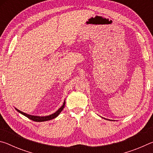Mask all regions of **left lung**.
<instances>
[{
  "mask_svg": "<svg viewBox=\"0 0 153 153\" xmlns=\"http://www.w3.org/2000/svg\"><path fill=\"white\" fill-rule=\"evenodd\" d=\"M104 119H105V118H104Z\"/></svg>",
  "mask_w": 153,
  "mask_h": 153,
  "instance_id": "8db88e82",
  "label": "left lung"
}]
</instances>
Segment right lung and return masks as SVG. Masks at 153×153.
Here are the masks:
<instances>
[{"mask_svg":"<svg viewBox=\"0 0 153 153\" xmlns=\"http://www.w3.org/2000/svg\"><path fill=\"white\" fill-rule=\"evenodd\" d=\"M65 100H64L63 105H62L61 107L59 108L55 113H54L53 114H51V115H47V116H36V115H30V114H27L25 113L22 112V111H21L20 110L17 109V108L15 107V108L17 110V112H19V113L22 114L23 115H24V116H25V117H27V118H29L30 120H32V121H37V122H42V121H46L51 120H53V119L56 118L59 115V114H60L61 111H63V109L65 107Z\"/></svg>","mask_w":153,"mask_h":153,"instance_id":"right-lung-1","label":"right lung"}]
</instances>
